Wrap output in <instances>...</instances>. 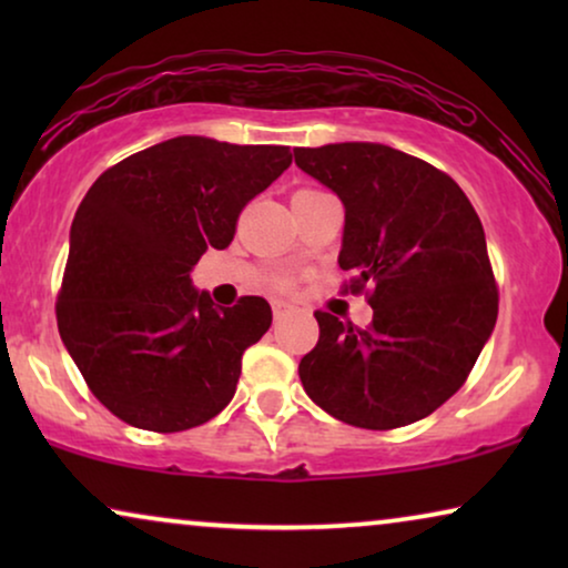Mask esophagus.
<instances>
[{
    "mask_svg": "<svg viewBox=\"0 0 568 568\" xmlns=\"http://www.w3.org/2000/svg\"><path fill=\"white\" fill-rule=\"evenodd\" d=\"M271 310H274V321H282V317H286L292 313V305L290 302H284V300H271Z\"/></svg>",
    "mask_w": 568,
    "mask_h": 568,
    "instance_id": "1",
    "label": "esophagus"
}]
</instances>
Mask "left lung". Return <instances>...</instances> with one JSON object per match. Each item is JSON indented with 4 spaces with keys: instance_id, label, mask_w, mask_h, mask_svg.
Segmentation results:
<instances>
[{
    "instance_id": "8db88e82",
    "label": "left lung",
    "mask_w": 568,
    "mask_h": 568,
    "mask_svg": "<svg viewBox=\"0 0 568 568\" xmlns=\"http://www.w3.org/2000/svg\"><path fill=\"white\" fill-rule=\"evenodd\" d=\"M294 162L344 204L338 266L375 286L367 331L315 313L302 356L310 400L338 422L395 429L460 390L491 338L499 292L484 224L453 178L375 142L294 150Z\"/></svg>"
}]
</instances>
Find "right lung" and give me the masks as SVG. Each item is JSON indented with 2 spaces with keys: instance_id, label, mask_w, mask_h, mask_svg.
<instances>
[{
  "instance_id": "1",
  "label": "right lung",
  "mask_w": 568,
  "mask_h": 568,
  "mask_svg": "<svg viewBox=\"0 0 568 568\" xmlns=\"http://www.w3.org/2000/svg\"><path fill=\"white\" fill-rule=\"evenodd\" d=\"M290 165V146L175 136L92 183L69 232L57 321L84 383L121 422L183 432L232 400L271 307L214 305L191 271L206 247L232 243L243 206Z\"/></svg>"
}]
</instances>
